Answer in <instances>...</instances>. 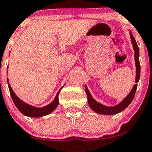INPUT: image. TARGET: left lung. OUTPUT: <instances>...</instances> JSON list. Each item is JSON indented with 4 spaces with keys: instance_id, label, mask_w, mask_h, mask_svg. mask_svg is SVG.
Instances as JSON below:
<instances>
[{
    "instance_id": "left-lung-1",
    "label": "left lung",
    "mask_w": 152,
    "mask_h": 152,
    "mask_svg": "<svg viewBox=\"0 0 152 152\" xmlns=\"http://www.w3.org/2000/svg\"><path fill=\"white\" fill-rule=\"evenodd\" d=\"M130 38L132 40V46H133L134 51V60H135V66H136V77H135V83L133 88H132V91L130 93L124 98V99L119 103L117 105L114 106V107H107V106H104L103 104H100L95 101L94 99L92 98L90 92H89L88 89L86 86V95L88 97V104L94 112L97 113L99 114H103V115H113V114L118 113L121 112V111L124 110L125 108L128 107L131 102L133 99L134 94H135L136 89H137V83H138L139 79H140V61H139V48L137 45L135 39H134L133 35L132 33H130Z\"/></svg>"
}]
</instances>
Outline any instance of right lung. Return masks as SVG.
<instances>
[{
	"instance_id": "add662e5",
	"label": "right lung",
	"mask_w": 152,
	"mask_h": 152,
	"mask_svg": "<svg viewBox=\"0 0 152 152\" xmlns=\"http://www.w3.org/2000/svg\"><path fill=\"white\" fill-rule=\"evenodd\" d=\"M7 82H9V80L8 79ZM8 86H9V91H10V94L12 96L14 103L16 105V107H18V110L25 115H27V116L29 117H34V118H39V117L44 116V115H48L50 113H52L57 107V106L58 105V94L61 88L58 91L54 100L50 104H49L47 106H45L43 107H34V106L30 105V104L24 102L21 99H19L15 94V92L13 91L9 83H8Z\"/></svg>"
}]
</instances>
